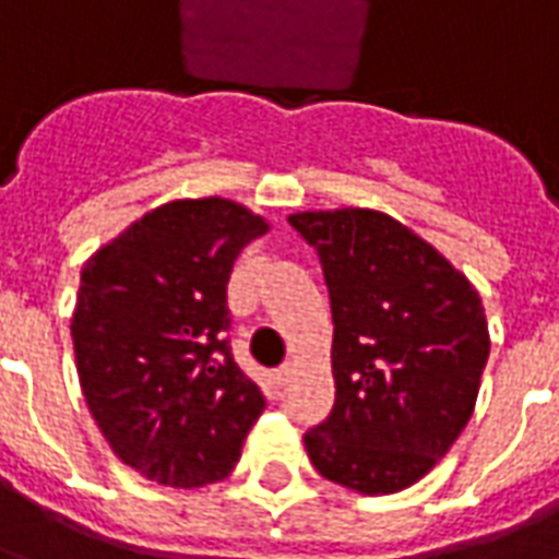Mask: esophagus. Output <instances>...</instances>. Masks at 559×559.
Returning <instances> with one entry per match:
<instances>
[{"label": "esophagus", "mask_w": 559, "mask_h": 559, "mask_svg": "<svg viewBox=\"0 0 559 559\" xmlns=\"http://www.w3.org/2000/svg\"><path fill=\"white\" fill-rule=\"evenodd\" d=\"M290 377H293V365H281L278 371H275V383H278V386H284Z\"/></svg>", "instance_id": "esophagus-1"}]
</instances>
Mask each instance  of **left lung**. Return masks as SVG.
Returning <instances> with one entry per match:
<instances>
[{
    "instance_id": "1",
    "label": "left lung",
    "mask_w": 559,
    "mask_h": 559,
    "mask_svg": "<svg viewBox=\"0 0 559 559\" xmlns=\"http://www.w3.org/2000/svg\"><path fill=\"white\" fill-rule=\"evenodd\" d=\"M332 299L335 407L305 433L323 479L395 493L431 473L473 416L491 335L476 287L386 212H293Z\"/></svg>"
}]
</instances>
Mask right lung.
<instances>
[{"label":"right lung","mask_w":559,"mask_h":559,"mask_svg":"<svg viewBox=\"0 0 559 559\" xmlns=\"http://www.w3.org/2000/svg\"><path fill=\"white\" fill-rule=\"evenodd\" d=\"M263 215L227 197L160 203L80 272L71 338L83 399L126 467L164 488L221 481L266 399L227 335V281Z\"/></svg>","instance_id":"add662e5"}]
</instances>
